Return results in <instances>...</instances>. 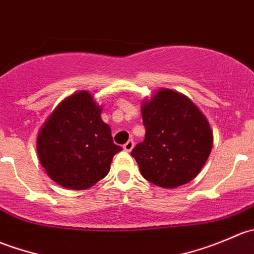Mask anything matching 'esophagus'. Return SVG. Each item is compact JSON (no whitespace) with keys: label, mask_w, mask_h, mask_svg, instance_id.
<instances>
[{"label":"esophagus","mask_w":254,"mask_h":254,"mask_svg":"<svg viewBox=\"0 0 254 254\" xmlns=\"http://www.w3.org/2000/svg\"><path fill=\"white\" fill-rule=\"evenodd\" d=\"M134 145H135V142L132 141V140H129V141H127V143H124L123 148H124L125 151H127V152H130V151H131L132 148H134Z\"/></svg>","instance_id":"34e87169"}]
</instances>
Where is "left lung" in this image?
Listing matches in <instances>:
<instances>
[{"label": "left lung", "mask_w": 254, "mask_h": 254, "mask_svg": "<svg viewBox=\"0 0 254 254\" xmlns=\"http://www.w3.org/2000/svg\"><path fill=\"white\" fill-rule=\"evenodd\" d=\"M145 140L131 151L143 178L162 188L188 183L212 147L206 118L183 94L161 89L142 106Z\"/></svg>", "instance_id": "8db88e82"}]
</instances>
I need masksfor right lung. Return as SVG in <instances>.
<instances>
[{"label":"right lung","instance_id":"right-lung-1","mask_svg":"<svg viewBox=\"0 0 254 254\" xmlns=\"http://www.w3.org/2000/svg\"><path fill=\"white\" fill-rule=\"evenodd\" d=\"M101 111L88 92H78L61 102L40 130L38 156L60 186L91 188L108 175L113 157L123 150L113 141Z\"/></svg>","mask_w":254,"mask_h":254}]
</instances>
